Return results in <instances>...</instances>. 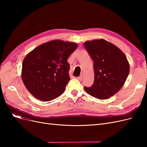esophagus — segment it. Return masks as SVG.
<instances>
[{
    "label": "esophagus",
    "mask_w": 147,
    "mask_h": 147,
    "mask_svg": "<svg viewBox=\"0 0 147 147\" xmlns=\"http://www.w3.org/2000/svg\"><path fill=\"white\" fill-rule=\"evenodd\" d=\"M77 79L79 81H82V80H83V75H81L80 76L78 77H77Z\"/></svg>",
    "instance_id": "34e87169"
}]
</instances>
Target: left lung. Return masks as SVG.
<instances>
[{"mask_svg": "<svg viewBox=\"0 0 147 147\" xmlns=\"http://www.w3.org/2000/svg\"><path fill=\"white\" fill-rule=\"evenodd\" d=\"M94 61V81L86 92L97 99L104 100L117 93L124 85L129 73V64L124 53L105 39L84 43Z\"/></svg>", "mask_w": 147, "mask_h": 147, "instance_id": "1", "label": "left lung"}]
</instances>
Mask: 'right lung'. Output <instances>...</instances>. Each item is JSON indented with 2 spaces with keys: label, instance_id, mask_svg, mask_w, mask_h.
Wrapping results in <instances>:
<instances>
[{
  "label": "right lung",
  "instance_id": "add662e5",
  "mask_svg": "<svg viewBox=\"0 0 147 147\" xmlns=\"http://www.w3.org/2000/svg\"><path fill=\"white\" fill-rule=\"evenodd\" d=\"M77 43L54 40L38 46L26 56L21 78L35 98L50 101L60 96L69 82L67 59Z\"/></svg>",
  "mask_w": 147,
  "mask_h": 147
}]
</instances>
